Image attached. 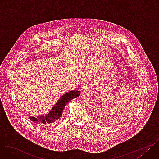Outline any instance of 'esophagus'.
I'll list each match as a JSON object with an SVG mask.
<instances>
[{
  "instance_id": "1",
  "label": "esophagus",
  "mask_w": 159,
  "mask_h": 159,
  "mask_svg": "<svg viewBox=\"0 0 159 159\" xmlns=\"http://www.w3.org/2000/svg\"><path fill=\"white\" fill-rule=\"evenodd\" d=\"M90 91H91V90H90V87L89 85L85 84V85H84L82 86V89H81V93H82V94H83V95L89 94Z\"/></svg>"
}]
</instances>
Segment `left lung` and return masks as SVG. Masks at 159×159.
<instances>
[{
  "label": "left lung",
  "mask_w": 159,
  "mask_h": 159,
  "mask_svg": "<svg viewBox=\"0 0 159 159\" xmlns=\"http://www.w3.org/2000/svg\"><path fill=\"white\" fill-rule=\"evenodd\" d=\"M125 113H126V112H125Z\"/></svg>",
  "instance_id": "obj_1"
}]
</instances>
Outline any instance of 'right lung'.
<instances>
[{"mask_svg": "<svg viewBox=\"0 0 159 159\" xmlns=\"http://www.w3.org/2000/svg\"><path fill=\"white\" fill-rule=\"evenodd\" d=\"M80 93V90H72L70 92L66 93L60 98L47 115L30 117L31 121L39 126H43L55 122L61 116L65 106L72 99L79 97Z\"/></svg>", "mask_w": 159, "mask_h": 159, "instance_id": "obj_1", "label": "right lung"}]
</instances>
